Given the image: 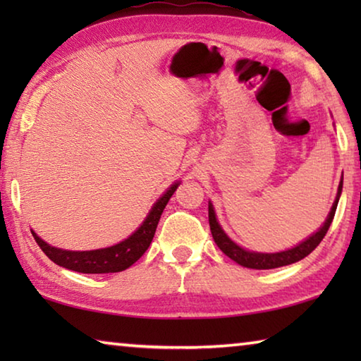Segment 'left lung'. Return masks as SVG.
<instances>
[{
	"label": "left lung",
	"instance_id": "left-lung-1",
	"mask_svg": "<svg viewBox=\"0 0 361 361\" xmlns=\"http://www.w3.org/2000/svg\"><path fill=\"white\" fill-rule=\"evenodd\" d=\"M342 192V180L339 183L338 188V194H336V199L333 202L331 210H329L328 216L323 223L322 228L314 232L312 235H309L307 239L302 240L301 243H298L296 247L285 250V252H277V253H259V252H250V250L242 248L240 245H237L234 240L229 239V235L223 231L221 226H219L218 219H216V213L215 209H213L212 202H209V223H210V231L213 235V240H215L219 250L229 256L232 261H235L237 264H240L243 267L248 269H276V267H282V266H288L293 264V262L301 261L305 256L310 255L314 250L319 247V243L323 240V237L329 229V224H331L334 213H336V207H338L339 197Z\"/></svg>",
	"mask_w": 361,
	"mask_h": 361
}]
</instances>
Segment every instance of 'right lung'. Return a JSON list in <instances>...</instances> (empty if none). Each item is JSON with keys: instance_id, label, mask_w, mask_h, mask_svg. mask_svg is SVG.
I'll return each instance as SVG.
<instances>
[{"instance_id": "obj_1", "label": "right lung", "mask_w": 361, "mask_h": 361, "mask_svg": "<svg viewBox=\"0 0 361 361\" xmlns=\"http://www.w3.org/2000/svg\"><path fill=\"white\" fill-rule=\"evenodd\" d=\"M178 185L180 181L173 183L151 207L149 213L146 215L145 221L140 224V228L132 235L127 237L126 240L116 243V245L87 250V252H71V250L49 245L35 231H32V234L49 259L65 269H70V271L81 274H109L126 271L127 267H130L133 262L142 258L143 253L148 250L162 212Z\"/></svg>"}]
</instances>
